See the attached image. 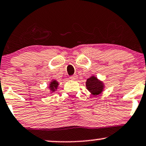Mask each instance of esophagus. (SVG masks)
<instances>
[{
	"instance_id": "1",
	"label": "esophagus",
	"mask_w": 146,
	"mask_h": 146,
	"mask_svg": "<svg viewBox=\"0 0 146 146\" xmlns=\"http://www.w3.org/2000/svg\"><path fill=\"white\" fill-rule=\"evenodd\" d=\"M77 75H72V76L70 77V79H71V80H75V79H77Z\"/></svg>"
}]
</instances>
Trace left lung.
<instances>
[{"label": "left lung", "mask_w": 146, "mask_h": 146, "mask_svg": "<svg viewBox=\"0 0 146 146\" xmlns=\"http://www.w3.org/2000/svg\"><path fill=\"white\" fill-rule=\"evenodd\" d=\"M85 83H86L87 90L94 96H99L101 94L105 87L104 83L94 75H92L89 79H87Z\"/></svg>", "instance_id": "left-lung-1"}]
</instances>
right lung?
Here are the masks:
<instances>
[{"instance_id":"add662e5","label":"right lung","mask_w":146,"mask_h":146,"mask_svg":"<svg viewBox=\"0 0 146 146\" xmlns=\"http://www.w3.org/2000/svg\"><path fill=\"white\" fill-rule=\"evenodd\" d=\"M59 86V83H58L57 81L55 80V79H53L51 81H50L49 83V87L48 88L50 89V93H53V92L57 89V87Z\"/></svg>"}]
</instances>
